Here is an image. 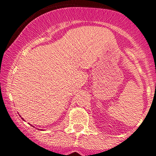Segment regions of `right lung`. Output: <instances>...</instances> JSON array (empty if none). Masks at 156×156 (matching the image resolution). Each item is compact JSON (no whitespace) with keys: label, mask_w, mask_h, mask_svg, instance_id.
Wrapping results in <instances>:
<instances>
[{"label":"right lung","mask_w":156,"mask_h":156,"mask_svg":"<svg viewBox=\"0 0 156 156\" xmlns=\"http://www.w3.org/2000/svg\"><path fill=\"white\" fill-rule=\"evenodd\" d=\"M22 119H23V118H22Z\"/></svg>","instance_id":"right-lung-1"}]
</instances>
